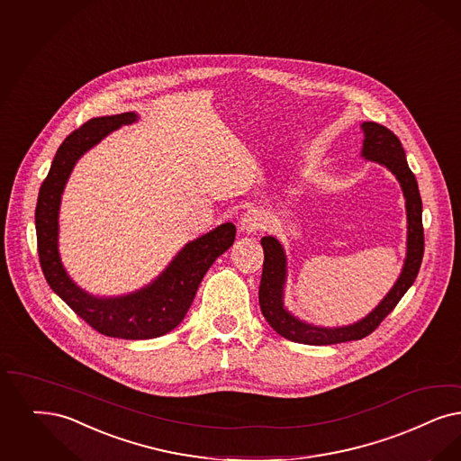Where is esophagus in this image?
<instances>
[{"label":"esophagus","mask_w":461,"mask_h":461,"mask_svg":"<svg viewBox=\"0 0 461 461\" xmlns=\"http://www.w3.org/2000/svg\"><path fill=\"white\" fill-rule=\"evenodd\" d=\"M262 216H260V212L256 211V209H250V211H247V212H243L241 214V218H240L239 228L241 233H254V231H258L262 228Z\"/></svg>","instance_id":"34e87169"}]
</instances>
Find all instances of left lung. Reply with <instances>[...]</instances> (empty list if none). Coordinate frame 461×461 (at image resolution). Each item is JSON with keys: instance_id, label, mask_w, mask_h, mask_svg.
<instances>
[{"instance_id": "obj_1", "label": "left lung", "mask_w": 461, "mask_h": 461, "mask_svg": "<svg viewBox=\"0 0 461 461\" xmlns=\"http://www.w3.org/2000/svg\"><path fill=\"white\" fill-rule=\"evenodd\" d=\"M364 144L360 156L366 161L384 166L400 182L406 209V256L402 273L387 292L386 296L360 321L348 326L324 328L302 321L285 307V285L288 277L286 252L276 237H264L260 245L264 249V267L258 288V303L262 315L275 331L295 343L303 345H336L353 339H362L374 331L387 313L405 295L419 275L424 258V228H422V199L415 175L406 163L405 149L400 139L386 127L364 122Z\"/></svg>"}]
</instances>
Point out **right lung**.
<instances>
[{"label": "right lung", "mask_w": 461, "mask_h": 461, "mask_svg": "<svg viewBox=\"0 0 461 461\" xmlns=\"http://www.w3.org/2000/svg\"><path fill=\"white\" fill-rule=\"evenodd\" d=\"M135 122H139V114L133 111L99 116L63 140L37 197V252L51 290L95 331L122 339H152L175 330L184 321L203 275L233 245L237 228L233 222H224L185 243L159 276L125 295H93L68 276L58 249L63 190L77 161L87 150L111 131Z\"/></svg>", "instance_id": "obj_1"}]
</instances>
